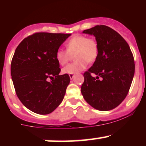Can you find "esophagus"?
<instances>
[{
  "mask_svg": "<svg viewBox=\"0 0 146 146\" xmlns=\"http://www.w3.org/2000/svg\"><path fill=\"white\" fill-rule=\"evenodd\" d=\"M69 77H70V79L72 80V79L73 78V77H74V75H73V74H71V75H69Z\"/></svg>",
  "mask_w": 146,
  "mask_h": 146,
  "instance_id": "obj_1",
  "label": "esophagus"
}]
</instances>
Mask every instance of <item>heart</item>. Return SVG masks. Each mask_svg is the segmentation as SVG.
Here are the masks:
<instances>
[{"label":"heart","mask_w":146,"mask_h":146,"mask_svg":"<svg viewBox=\"0 0 146 146\" xmlns=\"http://www.w3.org/2000/svg\"><path fill=\"white\" fill-rule=\"evenodd\" d=\"M66 49L58 48L56 53V58L60 65H64L75 56L73 62L64 66L62 72L63 74H75L85 69L88 62H95L98 56V42L93 37L84 35H74L66 43Z\"/></svg>","instance_id":"heart-1"}]
</instances>
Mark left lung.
<instances>
[{"label": "left lung", "mask_w": 146, "mask_h": 146, "mask_svg": "<svg viewBox=\"0 0 146 146\" xmlns=\"http://www.w3.org/2000/svg\"><path fill=\"white\" fill-rule=\"evenodd\" d=\"M83 33L95 37L99 52L93 66L84 73L82 94L95 109L112 110L128 93L135 74L133 55L126 41L109 27L97 25Z\"/></svg>", "instance_id": "8db88e82"}]
</instances>
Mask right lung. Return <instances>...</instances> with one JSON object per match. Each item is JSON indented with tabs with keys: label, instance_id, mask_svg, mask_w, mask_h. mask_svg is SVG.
<instances>
[{
	"label": "right lung",
	"instance_id": "obj_1",
	"mask_svg": "<svg viewBox=\"0 0 146 146\" xmlns=\"http://www.w3.org/2000/svg\"><path fill=\"white\" fill-rule=\"evenodd\" d=\"M71 35L35 33L25 38L15 51L11 64L15 90L20 101L33 113L47 115L62 102L70 77L59 75L56 53Z\"/></svg>",
	"mask_w": 146,
	"mask_h": 146
}]
</instances>
